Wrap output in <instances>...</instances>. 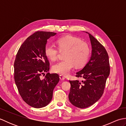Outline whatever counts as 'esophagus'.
Wrapping results in <instances>:
<instances>
[{
    "mask_svg": "<svg viewBox=\"0 0 126 126\" xmlns=\"http://www.w3.org/2000/svg\"><path fill=\"white\" fill-rule=\"evenodd\" d=\"M60 79L61 80H62V81H63V80L65 79V77L63 76L62 75H60Z\"/></svg>",
    "mask_w": 126,
    "mask_h": 126,
    "instance_id": "obj_1",
    "label": "esophagus"
}]
</instances>
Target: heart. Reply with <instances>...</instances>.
<instances>
[{"label": "heart", "instance_id": "b5f03b06", "mask_svg": "<svg viewBox=\"0 0 126 126\" xmlns=\"http://www.w3.org/2000/svg\"><path fill=\"white\" fill-rule=\"evenodd\" d=\"M57 44L61 51H66L64 60L58 62L52 66V70L61 75H67L74 66L83 67L89 60L90 48L81 39L72 36H66L58 38ZM44 53L51 61L57 60L58 50L55 45L47 44L44 48Z\"/></svg>", "mask_w": 126, "mask_h": 126}]
</instances>
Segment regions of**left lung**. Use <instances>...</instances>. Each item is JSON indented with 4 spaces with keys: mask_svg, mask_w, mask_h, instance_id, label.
I'll list each match as a JSON object with an SVG mask.
<instances>
[{
    "mask_svg": "<svg viewBox=\"0 0 126 126\" xmlns=\"http://www.w3.org/2000/svg\"><path fill=\"white\" fill-rule=\"evenodd\" d=\"M85 32L89 34L92 55L84 68L76 73V76L81 77L82 81H69V100L79 108H87L101 98L110 74L109 57L105 48L92 34Z\"/></svg>",
    "mask_w": 126,
    "mask_h": 126,
    "instance_id": "8db88e82",
    "label": "left lung"
}]
</instances>
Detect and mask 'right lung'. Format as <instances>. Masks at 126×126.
<instances>
[{
  "instance_id": "obj_1",
  "label": "right lung",
  "mask_w": 126,
  "mask_h": 126,
  "mask_svg": "<svg viewBox=\"0 0 126 126\" xmlns=\"http://www.w3.org/2000/svg\"><path fill=\"white\" fill-rule=\"evenodd\" d=\"M52 32L37 31L21 45L14 63V78L21 97L29 106L40 108L51 101L53 90L60 81L57 74L47 73L50 63L44 53L47 40L56 35ZM47 74L44 79L41 74Z\"/></svg>"
}]
</instances>
